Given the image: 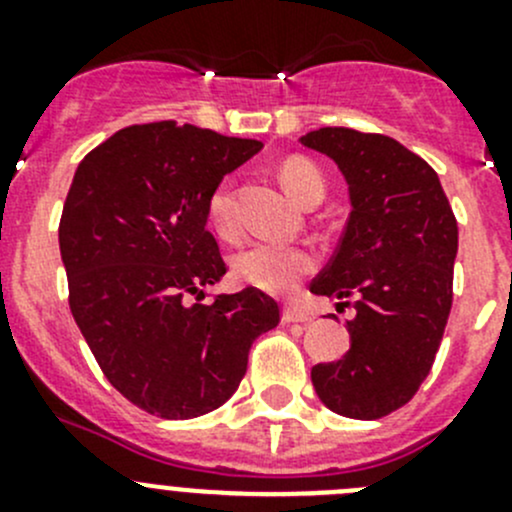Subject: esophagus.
<instances>
[{
	"mask_svg": "<svg viewBox=\"0 0 512 512\" xmlns=\"http://www.w3.org/2000/svg\"><path fill=\"white\" fill-rule=\"evenodd\" d=\"M309 319H312V317H309V312H304V309H299V307H292V304L282 309V322H285V324L309 322Z\"/></svg>",
	"mask_w": 512,
	"mask_h": 512,
	"instance_id": "1",
	"label": "esophagus"
}]
</instances>
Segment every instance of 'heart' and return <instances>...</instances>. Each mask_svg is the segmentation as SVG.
<instances>
[{"label": "heart", "mask_w": 512, "mask_h": 512, "mask_svg": "<svg viewBox=\"0 0 512 512\" xmlns=\"http://www.w3.org/2000/svg\"><path fill=\"white\" fill-rule=\"evenodd\" d=\"M280 180L285 190L299 203H307L314 195H324V175L309 158L292 156L280 165ZM208 220L223 235H230L232 218V185L220 183L208 198ZM317 257L299 245L260 240L247 245L235 257V272L247 285L265 292H289L299 285L304 275L314 270Z\"/></svg>", "instance_id": "1"}]
</instances>
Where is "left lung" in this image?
I'll use <instances>...</instances> for the list:
<instances>
[{
	"instance_id": "obj_1",
	"label": "left lung",
	"mask_w": 512,
	"mask_h": 512,
	"mask_svg": "<svg viewBox=\"0 0 512 512\" xmlns=\"http://www.w3.org/2000/svg\"><path fill=\"white\" fill-rule=\"evenodd\" d=\"M327 153L349 185L347 227L309 285L354 304L352 347L317 364L312 384L327 409L359 421L409 404L431 371L453 302L458 225L436 170L399 141L354 128L302 136Z\"/></svg>"
}]
</instances>
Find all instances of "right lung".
I'll return each instance as SVG.
<instances>
[{"label": "right lung", "instance_id": "right-lung-1", "mask_svg": "<svg viewBox=\"0 0 512 512\" xmlns=\"http://www.w3.org/2000/svg\"><path fill=\"white\" fill-rule=\"evenodd\" d=\"M260 148L188 123H138L76 168L59 223L71 314L113 389L148 414L223 406L252 342L280 322L255 287L200 302V287L227 272L208 198Z\"/></svg>", "mask_w": 512, "mask_h": 512}]
</instances>
